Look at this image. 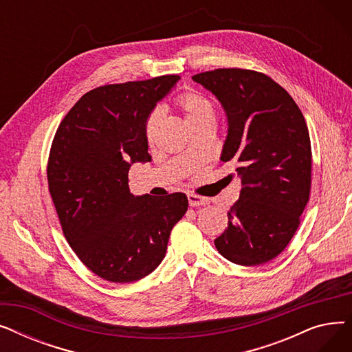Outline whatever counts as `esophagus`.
<instances>
[{
	"label": "esophagus",
	"instance_id": "obj_1",
	"mask_svg": "<svg viewBox=\"0 0 352 352\" xmlns=\"http://www.w3.org/2000/svg\"><path fill=\"white\" fill-rule=\"evenodd\" d=\"M187 198H188V202H190L191 207H201V206L208 204V199L206 197H199V195H195V194H188Z\"/></svg>",
	"mask_w": 352,
	"mask_h": 352
}]
</instances>
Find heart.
Returning a JSON list of instances; mask_svg holds the SVG:
<instances>
[{"mask_svg":"<svg viewBox=\"0 0 352 352\" xmlns=\"http://www.w3.org/2000/svg\"><path fill=\"white\" fill-rule=\"evenodd\" d=\"M178 105L182 109L184 117H186V121L190 126L198 122L215 120V111L212 104L206 97L195 94V92L182 94L178 98ZM160 118H161L160 111H154V113L148 117L145 124V138L148 141L153 140Z\"/></svg>","mask_w":352,"mask_h":352,"instance_id":"obj_1","label":"heart"}]
</instances>
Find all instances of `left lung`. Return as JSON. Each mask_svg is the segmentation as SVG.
I'll return each instance as SVG.
<instances>
[{
    "label": "left lung",
    "instance_id": "1",
    "mask_svg": "<svg viewBox=\"0 0 352 352\" xmlns=\"http://www.w3.org/2000/svg\"><path fill=\"white\" fill-rule=\"evenodd\" d=\"M192 80L224 109L228 129L219 158L232 164L243 186L228 228L214 244L234 264H265L288 245L309 198L311 141L304 116L261 72L219 68Z\"/></svg>",
    "mask_w": 352,
    "mask_h": 352
}]
</instances>
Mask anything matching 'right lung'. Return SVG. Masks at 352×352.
<instances>
[{
  "mask_svg": "<svg viewBox=\"0 0 352 352\" xmlns=\"http://www.w3.org/2000/svg\"><path fill=\"white\" fill-rule=\"evenodd\" d=\"M178 76L88 91L55 133L48 187L64 235L82 264L111 283H134L164 260L173 227L187 212L182 192L135 197L129 166L151 161L145 124Z\"/></svg>",
  "mask_w": 352,
  "mask_h": 352,
  "instance_id": "1",
  "label": "right lung"
}]
</instances>
